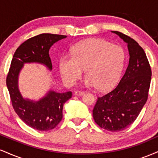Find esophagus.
I'll return each mask as SVG.
<instances>
[{
    "instance_id": "1",
    "label": "esophagus",
    "mask_w": 158,
    "mask_h": 158,
    "mask_svg": "<svg viewBox=\"0 0 158 158\" xmlns=\"http://www.w3.org/2000/svg\"><path fill=\"white\" fill-rule=\"evenodd\" d=\"M85 94V92L84 91H81V90H77V91H75V95L77 96H82Z\"/></svg>"
}]
</instances>
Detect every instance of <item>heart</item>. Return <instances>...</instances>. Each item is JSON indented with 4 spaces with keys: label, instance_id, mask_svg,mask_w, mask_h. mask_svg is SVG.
Listing matches in <instances>:
<instances>
[{
    "label": "heart",
    "instance_id": "obj_1",
    "mask_svg": "<svg viewBox=\"0 0 158 158\" xmlns=\"http://www.w3.org/2000/svg\"><path fill=\"white\" fill-rule=\"evenodd\" d=\"M125 60L126 55L121 47L102 39L85 40L73 47L71 56H61L59 71L66 84L73 85L85 69V86L106 90L119 80Z\"/></svg>",
    "mask_w": 158,
    "mask_h": 158
}]
</instances>
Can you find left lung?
<instances>
[{"instance_id": "left-lung-1", "label": "left lung", "mask_w": 158, "mask_h": 158, "mask_svg": "<svg viewBox=\"0 0 158 158\" xmlns=\"http://www.w3.org/2000/svg\"><path fill=\"white\" fill-rule=\"evenodd\" d=\"M112 32L128 44L129 63L119 84L97 98L93 117L100 128L117 132L131 126L146 104L152 70L144 50L137 41L120 32Z\"/></svg>"}]
</instances>
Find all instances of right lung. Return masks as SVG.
I'll return each instance as SVG.
<instances>
[{
  "label": "right lung",
  "mask_w": 158,
  "mask_h": 158,
  "mask_svg": "<svg viewBox=\"0 0 158 158\" xmlns=\"http://www.w3.org/2000/svg\"><path fill=\"white\" fill-rule=\"evenodd\" d=\"M66 35L43 33L30 38L15 50L6 77V86L15 113L23 123L39 131L53 129L62 119L63 106L72 97V92L57 93L50 90L40 100L23 99L18 86L20 70L24 63L37 62L52 70L49 50L54 43Z\"/></svg>",
  "instance_id": "right-lung-1"
}]
</instances>
